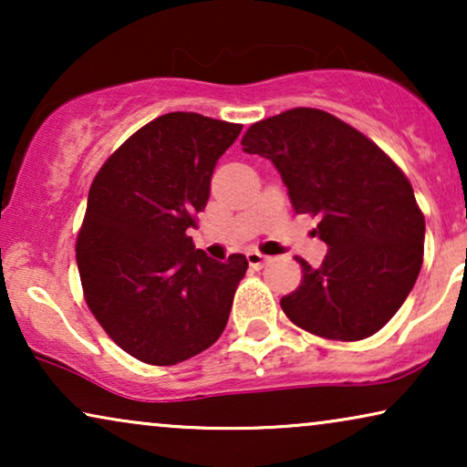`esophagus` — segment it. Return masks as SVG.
I'll return each mask as SVG.
<instances>
[{"mask_svg": "<svg viewBox=\"0 0 467 467\" xmlns=\"http://www.w3.org/2000/svg\"><path fill=\"white\" fill-rule=\"evenodd\" d=\"M246 259H248V265L254 267V270H261V267H264L265 261H267L265 254H261L259 251H248Z\"/></svg>", "mask_w": 467, "mask_h": 467, "instance_id": "esophagus-1", "label": "esophagus"}]
</instances>
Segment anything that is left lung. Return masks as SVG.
<instances>
[{
  "label": "left lung",
  "mask_w": 467,
  "mask_h": 467,
  "mask_svg": "<svg viewBox=\"0 0 467 467\" xmlns=\"http://www.w3.org/2000/svg\"><path fill=\"white\" fill-rule=\"evenodd\" d=\"M242 150L270 159L293 210L318 216L327 254L299 259L304 280L280 299L310 334L353 342L385 327L423 265L425 219L398 165L355 127L317 108H293L259 123Z\"/></svg>",
  "instance_id": "obj_1"
}]
</instances>
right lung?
<instances>
[{"instance_id": "right-lung-1", "label": "right lung", "mask_w": 467, "mask_h": 467, "mask_svg": "<svg viewBox=\"0 0 467 467\" xmlns=\"http://www.w3.org/2000/svg\"><path fill=\"white\" fill-rule=\"evenodd\" d=\"M240 131L197 112L163 114L101 165L88 191L76 242L85 299L106 334L150 366L191 359L227 325L248 261L208 257L187 232Z\"/></svg>"}]
</instances>
